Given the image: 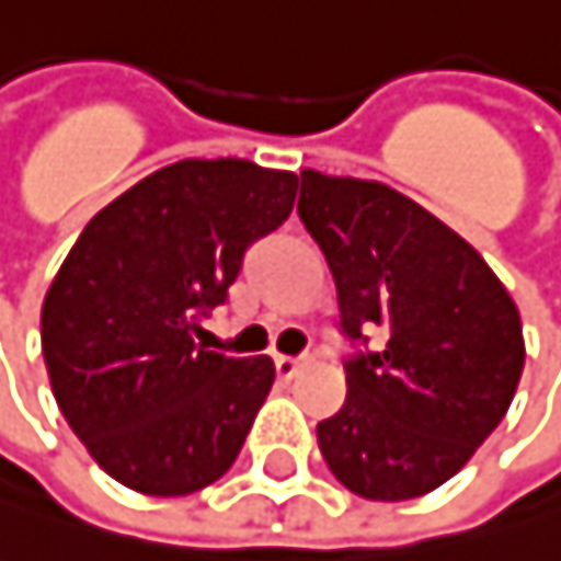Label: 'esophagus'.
Returning a JSON list of instances; mask_svg holds the SVG:
<instances>
[{"label":"esophagus","mask_w":561,"mask_h":561,"mask_svg":"<svg viewBox=\"0 0 561 561\" xmlns=\"http://www.w3.org/2000/svg\"><path fill=\"white\" fill-rule=\"evenodd\" d=\"M272 363H275L278 380H293L299 374V366H302V359H296V356H275Z\"/></svg>","instance_id":"obj_1"}]
</instances>
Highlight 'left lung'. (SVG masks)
I'll return each mask as SVG.
<instances>
[{"instance_id": "obj_1", "label": "left lung", "mask_w": 561, "mask_h": 561, "mask_svg": "<svg viewBox=\"0 0 561 561\" xmlns=\"http://www.w3.org/2000/svg\"><path fill=\"white\" fill-rule=\"evenodd\" d=\"M299 218L327 255L346 359V403L316 424L340 484L407 502L455 478L515 397L522 319L488 262L380 181L302 171Z\"/></svg>"}]
</instances>
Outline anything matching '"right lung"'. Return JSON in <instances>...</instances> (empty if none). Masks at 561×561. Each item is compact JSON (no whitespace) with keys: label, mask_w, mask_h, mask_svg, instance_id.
I'll return each mask as SVG.
<instances>
[{"label":"right lung","mask_w":561,"mask_h":561,"mask_svg":"<svg viewBox=\"0 0 561 561\" xmlns=\"http://www.w3.org/2000/svg\"><path fill=\"white\" fill-rule=\"evenodd\" d=\"M299 178L187 158L90 218L43 302L53 397L90 458L158 499L202 491L239 458L275 366L205 350L252 242L293 211Z\"/></svg>","instance_id":"obj_1"}]
</instances>
